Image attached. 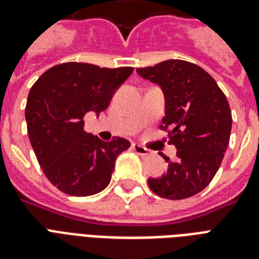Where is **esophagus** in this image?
<instances>
[{"instance_id":"obj_1","label":"esophagus","mask_w":259,"mask_h":259,"mask_svg":"<svg viewBox=\"0 0 259 259\" xmlns=\"http://www.w3.org/2000/svg\"><path fill=\"white\" fill-rule=\"evenodd\" d=\"M132 148H133L134 152H136L137 154H140V156H150V154H152V152H150L149 149H146V148L138 145V144H133Z\"/></svg>"}]
</instances>
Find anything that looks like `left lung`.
Here are the masks:
<instances>
[{
	"label": "left lung",
	"instance_id": "obj_1",
	"mask_svg": "<svg viewBox=\"0 0 259 259\" xmlns=\"http://www.w3.org/2000/svg\"><path fill=\"white\" fill-rule=\"evenodd\" d=\"M137 74L161 89L164 129L170 127L177 149L173 161L161 154L168 170L148 184L170 200L193 196L211 183L225 157L233 125L229 102L212 76L193 63L172 59L137 68Z\"/></svg>",
	"mask_w": 259,
	"mask_h": 259
}]
</instances>
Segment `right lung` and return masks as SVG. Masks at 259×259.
I'll list each match as a JSON object with an SVG mask.
<instances>
[{"label": "right lung", "mask_w": 259, "mask_h": 259, "mask_svg": "<svg viewBox=\"0 0 259 259\" xmlns=\"http://www.w3.org/2000/svg\"><path fill=\"white\" fill-rule=\"evenodd\" d=\"M132 72V67L64 63L46 71L30 89L25 107L30 145L47 179L62 192L90 196L109 185L118 154L130 142L94 137L83 129V118L107 109Z\"/></svg>", "instance_id": "obj_1"}]
</instances>
